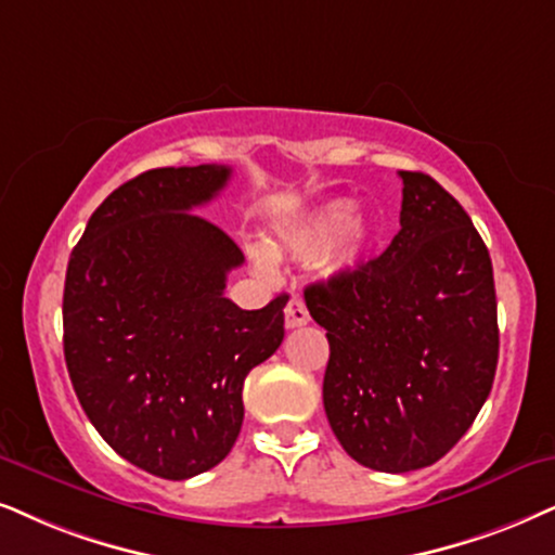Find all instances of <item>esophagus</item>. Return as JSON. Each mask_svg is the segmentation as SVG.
Here are the masks:
<instances>
[{
  "label": "esophagus",
  "instance_id": "34e87169",
  "mask_svg": "<svg viewBox=\"0 0 555 555\" xmlns=\"http://www.w3.org/2000/svg\"><path fill=\"white\" fill-rule=\"evenodd\" d=\"M284 320H286V327H299V325H307V322H310V312H307V305H305V301H301L299 297H292V299H289V305H286Z\"/></svg>",
  "mask_w": 555,
  "mask_h": 555
}]
</instances>
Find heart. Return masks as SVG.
I'll use <instances>...</instances> for the list:
<instances>
[{"label": "heart", "mask_w": 555, "mask_h": 555, "mask_svg": "<svg viewBox=\"0 0 555 555\" xmlns=\"http://www.w3.org/2000/svg\"><path fill=\"white\" fill-rule=\"evenodd\" d=\"M369 245V228L350 199H327L284 222L271 237V254L289 261H312L325 254L330 271L350 269Z\"/></svg>", "instance_id": "heart-1"}]
</instances>
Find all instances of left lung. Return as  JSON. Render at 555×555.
<instances>
[{
  "mask_svg": "<svg viewBox=\"0 0 555 555\" xmlns=\"http://www.w3.org/2000/svg\"><path fill=\"white\" fill-rule=\"evenodd\" d=\"M399 233L378 258L305 289L327 330V423L374 472L440 461L492 391L500 330L492 258L433 177L399 171Z\"/></svg>",
  "mask_w": 555,
  "mask_h": 555,
  "instance_id": "left-lung-1",
  "label": "left lung"
}]
</instances>
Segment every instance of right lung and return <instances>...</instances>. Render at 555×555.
Listing matches in <instances>:
<instances>
[{
    "label": "right lung",
    "instance_id": "1",
    "mask_svg": "<svg viewBox=\"0 0 555 555\" xmlns=\"http://www.w3.org/2000/svg\"><path fill=\"white\" fill-rule=\"evenodd\" d=\"M228 166L153 168L89 217L63 286V356L107 443L160 479L220 464L243 425V384L284 340L286 294L261 310L225 297L245 258L194 215Z\"/></svg>",
    "mask_w": 555,
    "mask_h": 555
}]
</instances>
